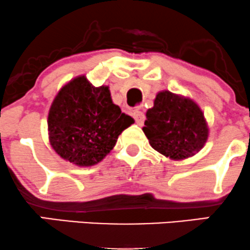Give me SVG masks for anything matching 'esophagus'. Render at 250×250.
<instances>
[{
	"label": "esophagus",
	"instance_id": "obj_1",
	"mask_svg": "<svg viewBox=\"0 0 250 250\" xmlns=\"http://www.w3.org/2000/svg\"><path fill=\"white\" fill-rule=\"evenodd\" d=\"M133 117L135 119V122H136L139 125H142L143 122H145V119H146L145 114H143L140 109H135L134 113H133Z\"/></svg>",
	"mask_w": 250,
	"mask_h": 250
}]
</instances>
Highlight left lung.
I'll return each instance as SVG.
<instances>
[{"instance_id":"left-lung-1","label":"left lung","mask_w":250,"mask_h":250,"mask_svg":"<svg viewBox=\"0 0 250 250\" xmlns=\"http://www.w3.org/2000/svg\"><path fill=\"white\" fill-rule=\"evenodd\" d=\"M142 128L155 150L173 160L193 156L208 139V127L199 105L191 100L160 91L148 109Z\"/></svg>"}]
</instances>
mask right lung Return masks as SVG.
<instances>
[{
    "mask_svg": "<svg viewBox=\"0 0 250 250\" xmlns=\"http://www.w3.org/2000/svg\"><path fill=\"white\" fill-rule=\"evenodd\" d=\"M134 119L114 104L105 85L94 87L79 76L59 91L48 115L51 147L62 159L80 167L102 161L119 135Z\"/></svg>",
    "mask_w": 250,
    "mask_h": 250,
    "instance_id": "obj_1",
    "label": "right lung"
}]
</instances>
